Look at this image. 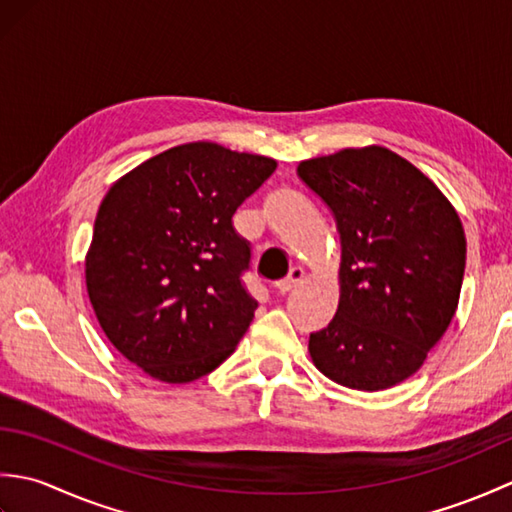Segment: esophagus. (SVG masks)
<instances>
[{
  "instance_id": "34e87169",
  "label": "esophagus",
  "mask_w": 512,
  "mask_h": 512,
  "mask_svg": "<svg viewBox=\"0 0 512 512\" xmlns=\"http://www.w3.org/2000/svg\"><path fill=\"white\" fill-rule=\"evenodd\" d=\"M303 284V268H292L286 279H281L279 284L275 286L279 295H288L295 288H299Z\"/></svg>"
}]
</instances>
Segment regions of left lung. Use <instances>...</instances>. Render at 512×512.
Returning a JSON list of instances; mask_svg holds the SVG:
<instances>
[{"label": "left lung", "mask_w": 512, "mask_h": 512, "mask_svg": "<svg viewBox=\"0 0 512 512\" xmlns=\"http://www.w3.org/2000/svg\"><path fill=\"white\" fill-rule=\"evenodd\" d=\"M341 235V299L310 334L312 363L334 383L389 389L422 367L458 310L466 237L453 204L385 147L299 162Z\"/></svg>", "instance_id": "1"}]
</instances>
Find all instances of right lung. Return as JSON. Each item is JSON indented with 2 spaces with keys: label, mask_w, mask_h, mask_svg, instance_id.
Segmentation results:
<instances>
[{
  "label": "right lung",
  "mask_w": 512,
  "mask_h": 512,
  "mask_svg": "<svg viewBox=\"0 0 512 512\" xmlns=\"http://www.w3.org/2000/svg\"><path fill=\"white\" fill-rule=\"evenodd\" d=\"M277 169L273 158L187 143L112 184L96 213L85 284L107 339L162 383L224 363L255 317L242 284L250 244L233 215Z\"/></svg>",
  "instance_id": "add662e5"
}]
</instances>
